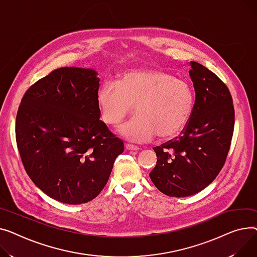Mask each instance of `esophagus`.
<instances>
[{"instance_id": "esophagus-1", "label": "esophagus", "mask_w": 257, "mask_h": 257, "mask_svg": "<svg viewBox=\"0 0 257 257\" xmlns=\"http://www.w3.org/2000/svg\"><path fill=\"white\" fill-rule=\"evenodd\" d=\"M125 148L127 150H135V152H137V150H139V147L136 146V145H133V144H125Z\"/></svg>"}]
</instances>
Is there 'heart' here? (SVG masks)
<instances>
[{
  "label": "heart",
  "mask_w": 257,
  "mask_h": 257,
  "mask_svg": "<svg viewBox=\"0 0 257 257\" xmlns=\"http://www.w3.org/2000/svg\"><path fill=\"white\" fill-rule=\"evenodd\" d=\"M101 120L115 125L136 105L138 115L119 131L132 141L174 138L182 132L195 104L193 87L185 80L159 69L141 68L123 72L117 82L104 81L96 91Z\"/></svg>",
  "instance_id": "b5f03b06"
}]
</instances>
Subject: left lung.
Segmentation results:
<instances>
[{"instance_id":"1","label":"left lung","mask_w":257,"mask_h":257,"mask_svg":"<svg viewBox=\"0 0 257 257\" xmlns=\"http://www.w3.org/2000/svg\"><path fill=\"white\" fill-rule=\"evenodd\" d=\"M196 98L192 115L178 137L154 147V185L170 197H186L206 188L227 158L234 127L229 89L205 66L191 61Z\"/></svg>"}]
</instances>
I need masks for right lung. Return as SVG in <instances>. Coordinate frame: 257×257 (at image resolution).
<instances>
[{
  "instance_id": "right-lung-1",
  "label": "right lung",
  "mask_w": 257,
  "mask_h": 257,
  "mask_svg": "<svg viewBox=\"0 0 257 257\" xmlns=\"http://www.w3.org/2000/svg\"><path fill=\"white\" fill-rule=\"evenodd\" d=\"M93 69L61 67L25 92L15 121L22 163L32 182L68 204L101 192L123 141L99 119Z\"/></svg>"
}]
</instances>
